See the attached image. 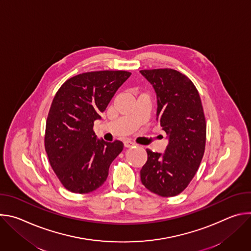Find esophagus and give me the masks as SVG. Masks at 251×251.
Returning <instances> with one entry per match:
<instances>
[{
    "mask_svg": "<svg viewBox=\"0 0 251 251\" xmlns=\"http://www.w3.org/2000/svg\"><path fill=\"white\" fill-rule=\"evenodd\" d=\"M136 144L134 142H131V141H129V140H126V141H124V146H125V148H131V147H133V146H135Z\"/></svg>",
    "mask_w": 251,
    "mask_h": 251,
    "instance_id": "obj_1",
    "label": "esophagus"
}]
</instances>
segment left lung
Wrapping results in <instances>:
<instances>
[{"instance_id":"left-lung-1","label":"left lung","mask_w":251,"mask_h":251,"mask_svg":"<svg viewBox=\"0 0 251 251\" xmlns=\"http://www.w3.org/2000/svg\"><path fill=\"white\" fill-rule=\"evenodd\" d=\"M140 73L155 89L157 120L169 140L164 154L147 149L141 182L156 195L174 197L193 180L204 153L206 124L201 97L192 80L175 69Z\"/></svg>"}]
</instances>
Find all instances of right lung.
<instances>
[{
	"instance_id": "right-lung-1",
	"label": "right lung",
	"mask_w": 251,
	"mask_h": 251,
	"mask_svg": "<svg viewBox=\"0 0 251 251\" xmlns=\"http://www.w3.org/2000/svg\"><path fill=\"white\" fill-rule=\"evenodd\" d=\"M123 70L91 71L67 79L56 92L46 125L45 148L62 186L75 194L101 187L123 143L98 139L94 121L130 77Z\"/></svg>"
}]
</instances>
